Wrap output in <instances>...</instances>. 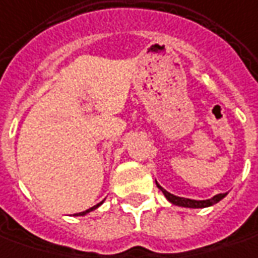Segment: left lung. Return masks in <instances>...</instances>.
<instances>
[{
	"label": "left lung",
	"mask_w": 258,
	"mask_h": 258,
	"mask_svg": "<svg viewBox=\"0 0 258 258\" xmlns=\"http://www.w3.org/2000/svg\"><path fill=\"white\" fill-rule=\"evenodd\" d=\"M157 187L160 188V190L163 191V194L165 196V199L170 201L171 204L174 206H178V207H185V209H206V207H210V206H214V204H217L218 201H221L224 197L227 196V192H223V194H217V196H214V197H211L209 200H191V199H185V197H178V196H174L171 192H168V191L163 188L156 180Z\"/></svg>",
	"instance_id": "left-lung-1"
}]
</instances>
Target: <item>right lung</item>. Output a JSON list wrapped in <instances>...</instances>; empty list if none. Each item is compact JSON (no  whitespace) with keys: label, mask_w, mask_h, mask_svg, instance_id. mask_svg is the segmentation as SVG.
<instances>
[{"label":"right lung","mask_w":258,"mask_h":258,"mask_svg":"<svg viewBox=\"0 0 258 258\" xmlns=\"http://www.w3.org/2000/svg\"><path fill=\"white\" fill-rule=\"evenodd\" d=\"M102 203H104V200L101 201V203H98L97 206H94V207H91V209H88V210H85V211H83V213H77L76 216H85V214H88V213H91V211H94L95 209H98L100 206H101Z\"/></svg>","instance_id":"add662e5"}]
</instances>
